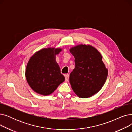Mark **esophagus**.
I'll use <instances>...</instances> for the list:
<instances>
[{
  "instance_id": "esophagus-1",
  "label": "esophagus",
  "mask_w": 132,
  "mask_h": 132,
  "mask_svg": "<svg viewBox=\"0 0 132 132\" xmlns=\"http://www.w3.org/2000/svg\"><path fill=\"white\" fill-rule=\"evenodd\" d=\"M69 80V74H67L65 75V80L66 81H68Z\"/></svg>"
}]
</instances>
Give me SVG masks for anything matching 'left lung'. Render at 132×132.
I'll return each mask as SVG.
<instances>
[{"mask_svg":"<svg viewBox=\"0 0 132 132\" xmlns=\"http://www.w3.org/2000/svg\"><path fill=\"white\" fill-rule=\"evenodd\" d=\"M70 51L75 64L70 75L71 87L79 97H90L100 90L107 79L108 70L102 55L90 45L80 44Z\"/></svg>","mask_w":132,"mask_h":132,"instance_id":"obj_1","label":"left lung"}]
</instances>
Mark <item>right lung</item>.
Wrapping results in <instances>:
<instances>
[{
    "instance_id": "right-lung-1",
    "label": "right lung",
    "mask_w": 132,
    "mask_h": 132,
    "mask_svg": "<svg viewBox=\"0 0 132 132\" xmlns=\"http://www.w3.org/2000/svg\"><path fill=\"white\" fill-rule=\"evenodd\" d=\"M61 48H44L30 57L26 69V78L33 90L44 96L52 94L65 78L55 60Z\"/></svg>"
}]
</instances>
